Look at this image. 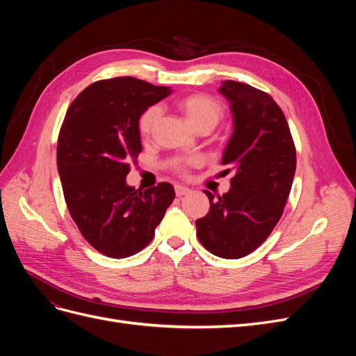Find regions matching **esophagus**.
Listing matches in <instances>:
<instances>
[{"instance_id":"obj_1","label":"esophagus","mask_w":356,"mask_h":356,"mask_svg":"<svg viewBox=\"0 0 356 356\" xmlns=\"http://www.w3.org/2000/svg\"><path fill=\"white\" fill-rule=\"evenodd\" d=\"M175 193H177L178 197H182V196L188 195L190 188H187V187H184V186H175Z\"/></svg>"}]
</instances>
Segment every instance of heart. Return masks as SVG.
<instances>
[{"label":"heart","mask_w":356,"mask_h":356,"mask_svg":"<svg viewBox=\"0 0 356 356\" xmlns=\"http://www.w3.org/2000/svg\"><path fill=\"white\" fill-rule=\"evenodd\" d=\"M178 105L179 108L186 113L190 123L195 126L197 131H200V129H209V131H212L224 117L222 104L218 99H215L212 96L204 93H193L184 96V98H181L178 101ZM159 117L160 106L157 105H152L148 106L147 110H144V113L139 115L138 120V131L141 134V136L145 138L152 134ZM177 169L179 172H186V165L179 163Z\"/></svg>","instance_id":"1"}]
</instances>
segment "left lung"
Segmentation results:
<instances>
[{
    "label": "left lung",
    "instance_id": "obj_1",
    "mask_svg": "<svg viewBox=\"0 0 356 356\" xmlns=\"http://www.w3.org/2000/svg\"><path fill=\"white\" fill-rule=\"evenodd\" d=\"M230 102L233 134L221 163L234 172L230 190L213 197L196 221L209 252L236 260L257 250L281 220L296 174V147L286 118L270 95L227 80L218 89Z\"/></svg>",
    "mask_w": 356,
    "mask_h": 356
}]
</instances>
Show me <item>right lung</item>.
Here are the masks:
<instances>
[{"mask_svg":"<svg viewBox=\"0 0 356 356\" xmlns=\"http://www.w3.org/2000/svg\"><path fill=\"white\" fill-rule=\"evenodd\" d=\"M170 93L134 77L101 80L72 101L58 138L63 197L83 238L111 258L131 257L153 241L175 199L169 182L144 193L126 175L143 152L139 115Z\"/></svg>","mask_w":356,"mask_h":356,"instance_id":"right-lung-1","label":"right lung"}]
</instances>
